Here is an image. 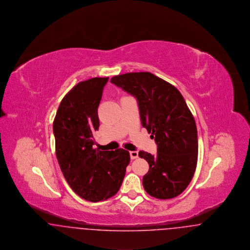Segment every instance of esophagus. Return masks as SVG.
<instances>
[{"instance_id": "esophagus-1", "label": "esophagus", "mask_w": 250, "mask_h": 250, "mask_svg": "<svg viewBox=\"0 0 250 250\" xmlns=\"http://www.w3.org/2000/svg\"><path fill=\"white\" fill-rule=\"evenodd\" d=\"M129 154H130L131 159H136L139 157V153L136 151H131Z\"/></svg>"}]
</instances>
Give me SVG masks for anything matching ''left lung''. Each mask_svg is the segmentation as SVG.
I'll return each mask as SVG.
<instances>
[{
  "label": "left lung",
  "mask_w": 250,
  "mask_h": 250,
  "mask_svg": "<svg viewBox=\"0 0 250 250\" xmlns=\"http://www.w3.org/2000/svg\"><path fill=\"white\" fill-rule=\"evenodd\" d=\"M110 83L136 96L142 125L157 144L155 155L139 153L149 164L144 189L160 200L177 197L189 185L198 161L197 126L183 95L150 72L114 76Z\"/></svg>",
  "instance_id": "8db88e82"
}]
</instances>
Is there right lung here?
<instances>
[{"label":"right lung","mask_w":250,"mask_h":250,"mask_svg":"<svg viewBox=\"0 0 250 250\" xmlns=\"http://www.w3.org/2000/svg\"><path fill=\"white\" fill-rule=\"evenodd\" d=\"M108 78H93L75 85L61 101L53 121L55 152L73 191L88 202L105 201L121 188L130 162L129 152L94 148L99 106Z\"/></svg>","instance_id":"right-lung-1"}]
</instances>
